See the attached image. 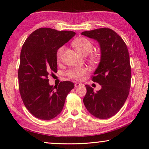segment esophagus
Returning <instances> with one entry per match:
<instances>
[{"mask_svg": "<svg viewBox=\"0 0 149 149\" xmlns=\"http://www.w3.org/2000/svg\"><path fill=\"white\" fill-rule=\"evenodd\" d=\"M82 84H81V83H78V82H75L74 83V87H80V86H82Z\"/></svg>", "mask_w": 149, "mask_h": 149, "instance_id": "obj_1", "label": "esophagus"}]
</instances>
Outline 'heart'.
Returning a JSON list of instances; mask_svg holds the SVG:
<instances>
[{
	"mask_svg": "<svg viewBox=\"0 0 149 149\" xmlns=\"http://www.w3.org/2000/svg\"><path fill=\"white\" fill-rule=\"evenodd\" d=\"M74 47L77 49L79 53L84 55H86L89 53L93 49V44L89 40L84 37H81L76 39L72 42ZM63 47H62L58 49L57 51V58L60 60L62 56L63 53ZM89 59L92 63H96L99 62L100 58L96 54H91L89 56ZM88 71V69L87 68H74L69 70L67 72V75L71 78L77 80H81L84 77V75L86 74Z\"/></svg>",
	"mask_w": 149,
	"mask_h": 149,
	"instance_id": "b5f03b06",
	"label": "heart"
}]
</instances>
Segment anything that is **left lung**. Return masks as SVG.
I'll return each instance as SVG.
<instances>
[{
  "instance_id": "8db88e82",
  "label": "left lung",
  "mask_w": 149,
  "mask_h": 149,
  "mask_svg": "<svg viewBox=\"0 0 149 149\" xmlns=\"http://www.w3.org/2000/svg\"><path fill=\"white\" fill-rule=\"evenodd\" d=\"M81 35L98 41L101 50L100 63L91 78L102 89L95 93L86 85L84 104L94 116L107 119L120 110L129 95L131 68L128 49L123 39L111 29H96Z\"/></svg>"
}]
</instances>
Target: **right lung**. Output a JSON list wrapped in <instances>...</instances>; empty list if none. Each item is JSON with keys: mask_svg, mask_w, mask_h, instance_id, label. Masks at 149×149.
<instances>
[{"mask_svg": "<svg viewBox=\"0 0 149 149\" xmlns=\"http://www.w3.org/2000/svg\"><path fill=\"white\" fill-rule=\"evenodd\" d=\"M75 34L42 28L33 31L22 45L18 72L19 91L26 109L38 119L49 120L58 116L74 87L70 81L50 86L48 76L57 72L58 49Z\"/></svg>", "mask_w": 149, "mask_h": 149, "instance_id": "obj_1", "label": "right lung"}]
</instances>
